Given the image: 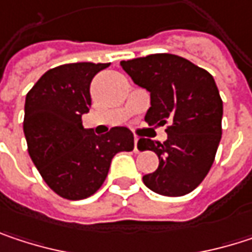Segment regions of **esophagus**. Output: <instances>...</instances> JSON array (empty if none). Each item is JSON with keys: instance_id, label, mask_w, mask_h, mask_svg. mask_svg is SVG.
<instances>
[{"instance_id": "obj_1", "label": "esophagus", "mask_w": 252, "mask_h": 252, "mask_svg": "<svg viewBox=\"0 0 252 252\" xmlns=\"http://www.w3.org/2000/svg\"><path fill=\"white\" fill-rule=\"evenodd\" d=\"M137 143H138V137H137V135H134V152H135V153H138V147H137Z\"/></svg>"}]
</instances>
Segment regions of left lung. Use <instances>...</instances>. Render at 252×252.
<instances>
[{
  "mask_svg": "<svg viewBox=\"0 0 252 252\" xmlns=\"http://www.w3.org/2000/svg\"><path fill=\"white\" fill-rule=\"evenodd\" d=\"M132 81L150 92L149 126L168 124L163 143L138 140V150L159 158L155 172L143 176L152 191L181 197L195 189L209 174L222 138L223 102L213 76L172 54H153L121 61Z\"/></svg>",
  "mask_w": 252,
  "mask_h": 252,
  "instance_id": "8db88e82",
  "label": "left lung"
}]
</instances>
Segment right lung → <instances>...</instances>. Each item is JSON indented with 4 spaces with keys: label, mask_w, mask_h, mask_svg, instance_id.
<instances>
[{
    "label": "right lung",
    "mask_w": 252,
    "mask_h": 252,
    "mask_svg": "<svg viewBox=\"0 0 252 252\" xmlns=\"http://www.w3.org/2000/svg\"><path fill=\"white\" fill-rule=\"evenodd\" d=\"M109 64L74 63L48 70L26 94L29 155L48 187L67 200L93 195L106 179L112 158L134 149V135L114 126L96 135L83 126L92 106L90 83Z\"/></svg>",
    "instance_id": "1"
}]
</instances>
